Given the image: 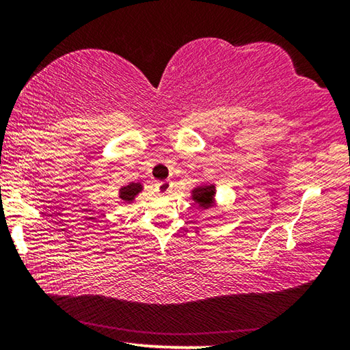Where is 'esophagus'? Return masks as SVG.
Instances as JSON below:
<instances>
[{
  "mask_svg": "<svg viewBox=\"0 0 350 350\" xmlns=\"http://www.w3.org/2000/svg\"><path fill=\"white\" fill-rule=\"evenodd\" d=\"M171 188H173V182H171V180H162V182L157 183V191L161 194L171 193Z\"/></svg>",
  "mask_w": 350,
  "mask_h": 350,
  "instance_id": "1",
  "label": "esophagus"
}]
</instances>
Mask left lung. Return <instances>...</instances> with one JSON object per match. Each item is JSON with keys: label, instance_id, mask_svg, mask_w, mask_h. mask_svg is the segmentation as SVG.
Here are the masks:
<instances>
[{"label": "left lung", "instance_id": "left-lung-1", "mask_svg": "<svg viewBox=\"0 0 350 350\" xmlns=\"http://www.w3.org/2000/svg\"><path fill=\"white\" fill-rule=\"evenodd\" d=\"M215 183H200V185L191 189V196L189 198L194 200V204H198L200 210H208L211 206H215Z\"/></svg>", "mask_w": 350, "mask_h": 350}]
</instances>
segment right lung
<instances>
[{"instance_id": "add662e5", "label": "right lung", "mask_w": 350, "mask_h": 350, "mask_svg": "<svg viewBox=\"0 0 350 350\" xmlns=\"http://www.w3.org/2000/svg\"><path fill=\"white\" fill-rule=\"evenodd\" d=\"M142 189H144V185H142L140 182H133L129 183V185H125L118 189V198H120L123 202L131 204L135 196H139V193H142Z\"/></svg>"}]
</instances>
